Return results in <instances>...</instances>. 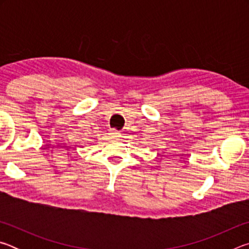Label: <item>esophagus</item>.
<instances>
[{"label": "esophagus", "instance_id": "1", "mask_svg": "<svg viewBox=\"0 0 249 249\" xmlns=\"http://www.w3.org/2000/svg\"><path fill=\"white\" fill-rule=\"evenodd\" d=\"M111 135L113 137H121L122 134L121 132H119V130H115V129H112L111 130Z\"/></svg>", "mask_w": 249, "mask_h": 249}]
</instances>
